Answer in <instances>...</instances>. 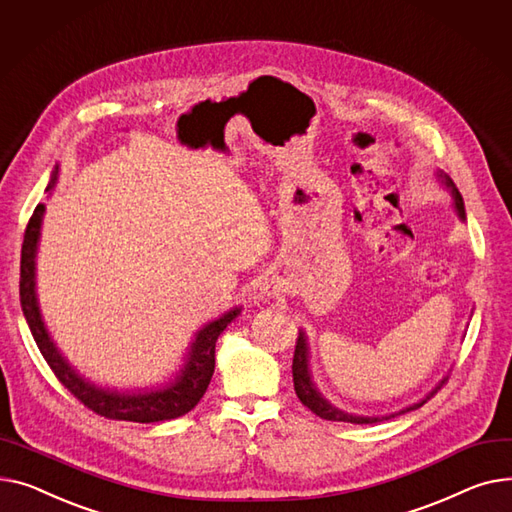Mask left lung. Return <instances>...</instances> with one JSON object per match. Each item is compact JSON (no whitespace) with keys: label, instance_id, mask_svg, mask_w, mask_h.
I'll use <instances>...</instances> for the list:
<instances>
[{"label":"left lung","instance_id":"1","mask_svg":"<svg viewBox=\"0 0 512 512\" xmlns=\"http://www.w3.org/2000/svg\"><path fill=\"white\" fill-rule=\"evenodd\" d=\"M438 177L446 184V188H450V192H453L455 206H457V210H459L461 219H465L463 198H461L457 186L453 184V179H450L446 173H438ZM291 370H293V388H295L297 399L302 401V403H304L312 413H316L318 417L330 419V422H347V424H376V422H382V419H388V417H382V419H380V417H364V415L345 413V411H341V409L330 405V403L318 393L314 382H312V378H310V372H308V343H306V335L302 333V330H299V337H297V341H295V353H293V366H291ZM446 382H448V376H444V378L432 388V393H430L424 401H419V403H415V405L403 409L401 413L419 409L424 403H428ZM390 417H395V415H390Z\"/></svg>","mask_w":512,"mask_h":512}]
</instances>
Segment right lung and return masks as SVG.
<instances>
[{
  "mask_svg": "<svg viewBox=\"0 0 512 512\" xmlns=\"http://www.w3.org/2000/svg\"><path fill=\"white\" fill-rule=\"evenodd\" d=\"M55 179H57V169L53 171L47 192L55 186ZM43 213H45V206L39 204L24 231L22 258H20V306L28 322L30 333H33L35 343L41 355L45 357L47 366L55 374V378L62 382L86 409L95 411L97 415L107 419H119V422L153 424V422H163V419H175L179 415H186L188 411H192L198 405V401L204 397L210 378H213L217 339L227 328V324L239 314V308L223 314L221 318L213 320L202 330H198L196 341L188 351L182 372H179L177 378L165 384L163 388L146 390V393H119V390L99 388L97 384L84 380L68 364V359L62 357V353L57 351V347L49 339V333L41 320L37 293H35V256H37V242L41 235Z\"/></svg>",
  "mask_w": 512,
  "mask_h": 512,
  "instance_id": "1",
  "label": "right lung"
}]
</instances>
